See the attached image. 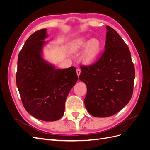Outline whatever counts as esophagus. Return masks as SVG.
I'll return each instance as SVG.
<instances>
[{"mask_svg":"<svg viewBox=\"0 0 150 150\" xmlns=\"http://www.w3.org/2000/svg\"><path fill=\"white\" fill-rule=\"evenodd\" d=\"M76 72H77V74L79 76V74H81V69H76Z\"/></svg>","mask_w":150,"mask_h":150,"instance_id":"esophagus-1","label":"esophagus"}]
</instances>
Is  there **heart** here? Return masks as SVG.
Here are the masks:
<instances>
[{"instance_id":"obj_1","label":"heart","mask_w":150,"mask_h":150,"mask_svg":"<svg viewBox=\"0 0 150 150\" xmlns=\"http://www.w3.org/2000/svg\"><path fill=\"white\" fill-rule=\"evenodd\" d=\"M86 46L81 54V59L86 63L91 64L96 60L101 51V43L99 40L93 39L89 40L86 38L79 39L71 45L72 51L76 52Z\"/></svg>"}]
</instances>
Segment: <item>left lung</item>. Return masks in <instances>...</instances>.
I'll list each match as a JSON object with an SVG mask.
<instances>
[{
	"label": "left lung",
	"instance_id": "8db88e82",
	"mask_svg": "<svg viewBox=\"0 0 150 150\" xmlns=\"http://www.w3.org/2000/svg\"><path fill=\"white\" fill-rule=\"evenodd\" d=\"M105 49L96 62L81 66L79 79L87 86L86 110L94 117L115 115L130 101L135 77L129 48L117 32L106 27Z\"/></svg>",
	"mask_w": 150,
	"mask_h": 150
}]
</instances>
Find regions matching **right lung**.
<instances>
[{
  "label": "right lung",
  "instance_id": "add662e5",
  "mask_svg": "<svg viewBox=\"0 0 150 150\" xmlns=\"http://www.w3.org/2000/svg\"><path fill=\"white\" fill-rule=\"evenodd\" d=\"M46 31L39 30L27 39L18 56L16 84L25 110L36 119L54 121L64 115L66 99L78 78L74 66L56 69L43 59Z\"/></svg>",
  "mask_w": 150,
  "mask_h": 150
}]
</instances>
